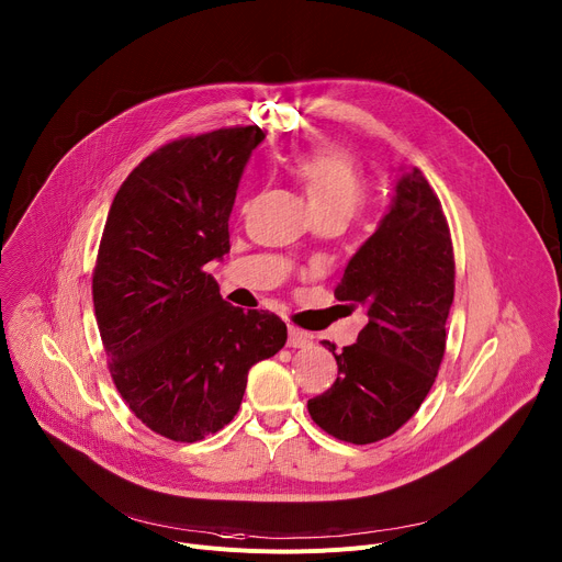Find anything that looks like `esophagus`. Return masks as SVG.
I'll return each instance as SVG.
<instances>
[{
	"instance_id": "esophagus-1",
	"label": "esophagus",
	"mask_w": 562,
	"mask_h": 562,
	"mask_svg": "<svg viewBox=\"0 0 562 562\" xmlns=\"http://www.w3.org/2000/svg\"><path fill=\"white\" fill-rule=\"evenodd\" d=\"M289 347H310L312 345V336L307 331H302L297 327H289Z\"/></svg>"
}]
</instances>
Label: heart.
<instances>
[{
  "label": "heart",
  "instance_id": "1",
  "mask_svg": "<svg viewBox=\"0 0 562 562\" xmlns=\"http://www.w3.org/2000/svg\"><path fill=\"white\" fill-rule=\"evenodd\" d=\"M289 168L307 192L316 217L338 213L349 220L366 201V177L342 151H300Z\"/></svg>",
  "mask_w": 562,
  "mask_h": 562
}]
</instances>
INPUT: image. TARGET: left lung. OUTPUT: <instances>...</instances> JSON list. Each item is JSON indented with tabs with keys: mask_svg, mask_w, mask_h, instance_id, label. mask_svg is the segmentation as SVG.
<instances>
[{
	"mask_svg": "<svg viewBox=\"0 0 562 562\" xmlns=\"http://www.w3.org/2000/svg\"><path fill=\"white\" fill-rule=\"evenodd\" d=\"M334 295L368 310L359 340L336 356L338 379L310 398L331 437L374 443L394 435L428 396L446 351L454 252L441 201L419 168L396 183L390 213L356 250Z\"/></svg>",
	"mask_w": 562,
	"mask_h": 562,
	"instance_id": "8db88e82",
	"label": "left lung"
}]
</instances>
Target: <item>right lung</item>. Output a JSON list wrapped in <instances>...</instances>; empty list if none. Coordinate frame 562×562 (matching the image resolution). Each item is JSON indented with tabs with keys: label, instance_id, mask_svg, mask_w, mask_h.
Wrapping results in <instances>:
<instances>
[{
	"label": "right lung",
	"instance_id": "1",
	"mask_svg": "<svg viewBox=\"0 0 562 562\" xmlns=\"http://www.w3.org/2000/svg\"><path fill=\"white\" fill-rule=\"evenodd\" d=\"M258 125L175 138L119 188L91 278L116 390L151 432L192 443L239 411L248 370L278 353L286 325L241 312L203 269L231 250L228 217Z\"/></svg>",
	"mask_w": 562,
	"mask_h": 562
}]
</instances>
